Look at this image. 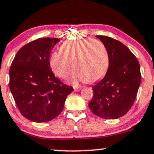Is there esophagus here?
I'll use <instances>...</instances> for the list:
<instances>
[{
	"label": "esophagus",
	"mask_w": 154,
	"mask_h": 154,
	"mask_svg": "<svg viewBox=\"0 0 154 154\" xmlns=\"http://www.w3.org/2000/svg\"><path fill=\"white\" fill-rule=\"evenodd\" d=\"M73 89L75 91H79L81 90L80 87H73Z\"/></svg>",
	"instance_id": "esophagus-1"
}]
</instances>
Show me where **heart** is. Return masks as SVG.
I'll list each match as a JSON object with an SVG mask.
<instances>
[{"label":"heart","instance_id":"1","mask_svg":"<svg viewBox=\"0 0 154 154\" xmlns=\"http://www.w3.org/2000/svg\"><path fill=\"white\" fill-rule=\"evenodd\" d=\"M50 66L56 76L68 79L73 71L72 81L94 83L104 76L109 66V55L101 41L93 38L71 41L60 45V51L50 56Z\"/></svg>","mask_w":154,"mask_h":154}]
</instances>
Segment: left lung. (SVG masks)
Here are the masks:
<instances>
[{
    "label": "left lung",
    "instance_id": "1",
    "mask_svg": "<svg viewBox=\"0 0 154 154\" xmlns=\"http://www.w3.org/2000/svg\"><path fill=\"white\" fill-rule=\"evenodd\" d=\"M109 55L106 75L93 86L94 96L88 106L102 119H116L131 109L135 101L141 75L138 60L120 41L105 35H96Z\"/></svg>",
    "mask_w": 154,
    "mask_h": 154
}]
</instances>
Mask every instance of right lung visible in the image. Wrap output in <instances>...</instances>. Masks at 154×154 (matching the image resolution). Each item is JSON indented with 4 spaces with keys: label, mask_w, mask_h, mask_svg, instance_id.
Here are the masks:
<instances>
[{
    "label": "right lung",
    "mask_w": 154,
    "mask_h": 154,
    "mask_svg": "<svg viewBox=\"0 0 154 154\" xmlns=\"http://www.w3.org/2000/svg\"><path fill=\"white\" fill-rule=\"evenodd\" d=\"M59 41L56 38L31 41L18 51L11 63L9 88L20 113L34 122H48L58 116L73 90L51 69V50Z\"/></svg>",
    "instance_id": "right-lung-1"
}]
</instances>
